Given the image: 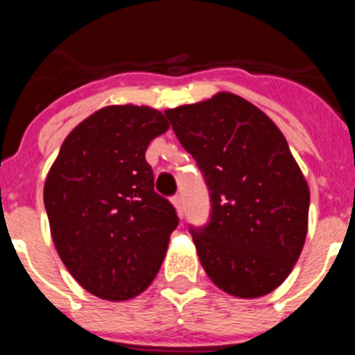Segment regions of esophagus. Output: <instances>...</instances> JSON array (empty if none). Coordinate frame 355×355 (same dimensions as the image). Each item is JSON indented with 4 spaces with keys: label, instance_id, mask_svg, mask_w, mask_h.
Listing matches in <instances>:
<instances>
[{
    "label": "esophagus",
    "instance_id": "34e87169",
    "mask_svg": "<svg viewBox=\"0 0 355 355\" xmlns=\"http://www.w3.org/2000/svg\"><path fill=\"white\" fill-rule=\"evenodd\" d=\"M171 202H172V206L175 208V211H178V215H181V213H183V197L178 193V196L172 197Z\"/></svg>",
    "mask_w": 355,
    "mask_h": 355
}]
</instances>
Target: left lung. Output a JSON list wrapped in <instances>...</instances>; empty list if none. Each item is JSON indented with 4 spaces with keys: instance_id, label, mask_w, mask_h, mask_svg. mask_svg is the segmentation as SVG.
I'll use <instances>...</instances> for the list:
<instances>
[{
    "instance_id": "left-lung-1",
    "label": "left lung",
    "mask_w": 355,
    "mask_h": 355,
    "mask_svg": "<svg viewBox=\"0 0 355 355\" xmlns=\"http://www.w3.org/2000/svg\"><path fill=\"white\" fill-rule=\"evenodd\" d=\"M165 115L211 196L209 224L192 229L208 277L238 299L274 291L302 252L309 215V187L284 135L231 92Z\"/></svg>"
}]
</instances>
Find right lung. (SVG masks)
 <instances>
[{
	"label": "right lung",
	"mask_w": 355,
	"mask_h": 355,
	"mask_svg": "<svg viewBox=\"0 0 355 355\" xmlns=\"http://www.w3.org/2000/svg\"><path fill=\"white\" fill-rule=\"evenodd\" d=\"M168 128L150 106H105L67 135L46 175L44 206L56 252L99 299L122 302L146 291L178 227L146 162L150 140Z\"/></svg>",
	"instance_id": "add662e5"
}]
</instances>
